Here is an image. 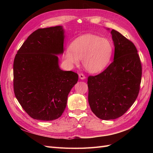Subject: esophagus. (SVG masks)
<instances>
[{"label":"esophagus","instance_id":"obj_1","mask_svg":"<svg viewBox=\"0 0 153 153\" xmlns=\"http://www.w3.org/2000/svg\"><path fill=\"white\" fill-rule=\"evenodd\" d=\"M78 76H79V78L81 80H84L85 78V76L83 73H80L79 75H78Z\"/></svg>","mask_w":153,"mask_h":153}]
</instances>
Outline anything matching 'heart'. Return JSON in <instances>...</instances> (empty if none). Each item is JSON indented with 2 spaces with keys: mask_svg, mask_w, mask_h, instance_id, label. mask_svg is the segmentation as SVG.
I'll return each mask as SVG.
<instances>
[{
  "mask_svg": "<svg viewBox=\"0 0 153 153\" xmlns=\"http://www.w3.org/2000/svg\"><path fill=\"white\" fill-rule=\"evenodd\" d=\"M113 47L105 38L93 34H85L73 41L71 48L66 50L65 57L69 63L78 64L82 60V65L91 73L102 71L110 62Z\"/></svg>",
  "mask_w": 153,
  "mask_h": 153,
  "instance_id": "b5f03b06",
  "label": "heart"
}]
</instances>
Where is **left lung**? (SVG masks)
<instances>
[{"label":"left lung","instance_id":"left-lung-1","mask_svg":"<svg viewBox=\"0 0 153 153\" xmlns=\"http://www.w3.org/2000/svg\"><path fill=\"white\" fill-rule=\"evenodd\" d=\"M114 61L105 70L88 77V101L92 112L103 120L115 119L126 112L140 90L142 64L135 46L119 32L111 30Z\"/></svg>","mask_w":153,"mask_h":153}]
</instances>
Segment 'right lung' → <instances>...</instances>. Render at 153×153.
Here are the masks:
<instances>
[{
    "label": "right lung",
    "instance_id": "right-lung-1",
    "mask_svg": "<svg viewBox=\"0 0 153 153\" xmlns=\"http://www.w3.org/2000/svg\"><path fill=\"white\" fill-rule=\"evenodd\" d=\"M62 26L39 29L18 50L13 63L14 92L30 117L52 121L62 115L78 74L61 70L57 55L64 52Z\"/></svg>",
    "mask_w": 153,
    "mask_h": 153
}]
</instances>
